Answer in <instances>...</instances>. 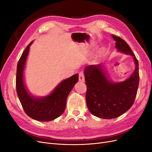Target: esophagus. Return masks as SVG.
<instances>
[{
  "mask_svg": "<svg viewBox=\"0 0 152 152\" xmlns=\"http://www.w3.org/2000/svg\"><path fill=\"white\" fill-rule=\"evenodd\" d=\"M79 79L80 82H84L85 79H84V73L82 72H80L79 73Z\"/></svg>",
  "mask_w": 152,
  "mask_h": 152,
  "instance_id": "34e87169",
  "label": "esophagus"
}]
</instances>
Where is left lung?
I'll return each instance as SVG.
<instances>
[{"label": "left lung", "mask_w": 152, "mask_h": 152, "mask_svg": "<svg viewBox=\"0 0 152 152\" xmlns=\"http://www.w3.org/2000/svg\"><path fill=\"white\" fill-rule=\"evenodd\" d=\"M118 52L130 55L135 65L134 71L124 81L115 82L108 79L103 64L85 68L87 108L93 115L103 119L117 118L126 113L134 103L138 89L139 64L129 45L119 37L112 35Z\"/></svg>", "instance_id": "left-lung-1"}]
</instances>
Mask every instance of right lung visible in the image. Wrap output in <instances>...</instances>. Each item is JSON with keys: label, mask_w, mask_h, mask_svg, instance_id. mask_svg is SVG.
I'll return each instance as SVG.
<instances>
[{"label": "right lung", "mask_w": 152, "mask_h": 152, "mask_svg": "<svg viewBox=\"0 0 152 152\" xmlns=\"http://www.w3.org/2000/svg\"><path fill=\"white\" fill-rule=\"evenodd\" d=\"M33 42L26 48L18 63L16 80L17 94L27 115L38 121H50L59 117L65 111L67 97L79 80V74L76 73L62 80L47 96L37 97L31 94L25 83L24 70L30 47Z\"/></svg>", "instance_id": "add662e5"}]
</instances>
